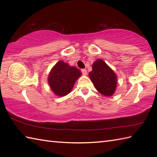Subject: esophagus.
<instances>
[{
    "mask_svg": "<svg viewBox=\"0 0 157 157\" xmlns=\"http://www.w3.org/2000/svg\"><path fill=\"white\" fill-rule=\"evenodd\" d=\"M81 71H82L83 75H86V74H87V71H86V69H82L81 70Z\"/></svg>",
    "mask_w": 157,
    "mask_h": 157,
    "instance_id": "34e87169",
    "label": "esophagus"
}]
</instances>
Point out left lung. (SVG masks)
<instances>
[{
  "label": "left lung",
  "instance_id": "left-lung-1",
  "mask_svg": "<svg viewBox=\"0 0 157 157\" xmlns=\"http://www.w3.org/2000/svg\"><path fill=\"white\" fill-rule=\"evenodd\" d=\"M89 77L96 90L105 96H112L115 92L117 76L114 71L101 59L93 63Z\"/></svg>",
  "mask_w": 157,
  "mask_h": 157
}]
</instances>
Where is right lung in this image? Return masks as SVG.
<instances>
[{"instance_id": "right-lung-1", "label": "right lung", "mask_w": 157, "mask_h": 157, "mask_svg": "<svg viewBox=\"0 0 157 157\" xmlns=\"http://www.w3.org/2000/svg\"><path fill=\"white\" fill-rule=\"evenodd\" d=\"M81 75L78 68L59 61L49 73L48 84L56 95L64 96L71 91L77 79Z\"/></svg>"}]
</instances>
